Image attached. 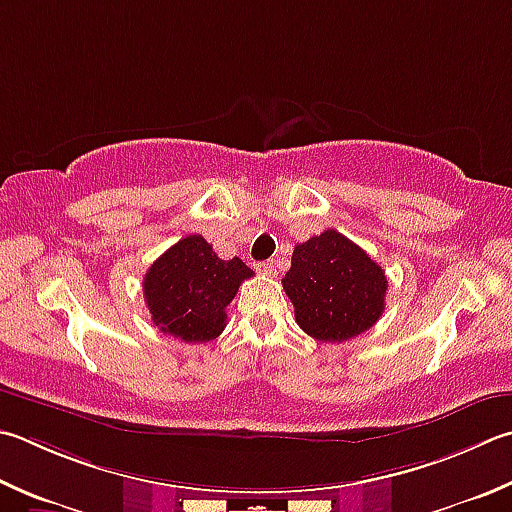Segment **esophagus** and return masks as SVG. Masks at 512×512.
<instances>
[{"label": "esophagus", "instance_id": "esophagus-1", "mask_svg": "<svg viewBox=\"0 0 512 512\" xmlns=\"http://www.w3.org/2000/svg\"><path fill=\"white\" fill-rule=\"evenodd\" d=\"M257 271L264 273V275H275L277 273V266H275L273 259H268V262H259L257 264Z\"/></svg>", "mask_w": 512, "mask_h": 512}]
</instances>
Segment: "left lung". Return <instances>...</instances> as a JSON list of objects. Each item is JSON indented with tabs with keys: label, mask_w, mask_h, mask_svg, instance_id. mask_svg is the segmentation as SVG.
<instances>
[{
	"label": "left lung",
	"mask_w": 512,
	"mask_h": 512,
	"mask_svg": "<svg viewBox=\"0 0 512 512\" xmlns=\"http://www.w3.org/2000/svg\"><path fill=\"white\" fill-rule=\"evenodd\" d=\"M282 284L300 329L320 342L356 338L385 311V271L333 228L295 246Z\"/></svg>",
	"instance_id": "left-lung-1"
}]
</instances>
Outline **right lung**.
I'll return each instance as SVG.
<instances>
[{
  "label": "right lung",
  "mask_w": 512,
  "mask_h": 512,
  "mask_svg": "<svg viewBox=\"0 0 512 512\" xmlns=\"http://www.w3.org/2000/svg\"><path fill=\"white\" fill-rule=\"evenodd\" d=\"M253 275L239 257L219 259L201 235H188L145 273V304L165 336L197 345L224 331L226 306Z\"/></svg>",
  "instance_id": "right-lung-1"
}]
</instances>
